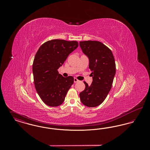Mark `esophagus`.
Wrapping results in <instances>:
<instances>
[{
	"mask_svg": "<svg viewBox=\"0 0 150 150\" xmlns=\"http://www.w3.org/2000/svg\"><path fill=\"white\" fill-rule=\"evenodd\" d=\"M79 80H78L76 78H74V83H77V82H78Z\"/></svg>",
	"mask_w": 150,
	"mask_h": 150,
	"instance_id": "1",
	"label": "esophagus"
}]
</instances>
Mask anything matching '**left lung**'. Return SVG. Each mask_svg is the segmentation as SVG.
<instances>
[{
  "label": "left lung",
  "instance_id": "1",
  "mask_svg": "<svg viewBox=\"0 0 150 150\" xmlns=\"http://www.w3.org/2000/svg\"><path fill=\"white\" fill-rule=\"evenodd\" d=\"M79 45L88 57L93 78L90 86L84 82L86 88L79 94L80 98L86 106L96 107L104 101L111 89L116 73L114 57L111 50L100 42H80Z\"/></svg>",
  "mask_w": 150,
  "mask_h": 150
}]
</instances>
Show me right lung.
<instances>
[{
	"instance_id": "add662e5",
	"label": "right lung",
	"mask_w": 150,
	"mask_h": 150,
	"mask_svg": "<svg viewBox=\"0 0 150 150\" xmlns=\"http://www.w3.org/2000/svg\"><path fill=\"white\" fill-rule=\"evenodd\" d=\"M78 47L76 41L54 39L44 43L36 52L33 64L34 81L37 93L47 105L56 107L64 102L74 78H64L58 69Z\"/></svg>"
}]
</instances>
